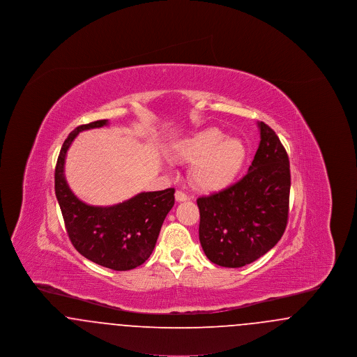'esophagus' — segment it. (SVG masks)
Instances as JSON below:
<instances>
[{
  "instance_id": "1",
  "label": "esophagus",
  "mask_w": 357,
  "mask_h": 357,
  "mask_svg": "<svg viewBox=\"0 0 357 357\" xmlns=\"http://www.w3.org/2000/svg\"><path fill=\"white\" fill-rule=\"evenodd\" d=\"M175 199H176V202H186L187 199H188V197H187L185 192H182V191H176V192H175Z\"/></svg>"
}]
</instances>
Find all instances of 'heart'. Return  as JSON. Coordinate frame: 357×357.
<instances>
[{"label":"heart","instance_id":"heart-1","mask_svg":"<svg viewBox=\"0 0 357 357\" xmlns=\"http://www.w3.org/2000/svg\"><path fill=\"white\" fill-rule=\"evenodd\" d=\"M178 156L194 162L190 176L199 190L218 191L229 186L242 170L248 149L238 136H226L221 130L210 127L183 140Z\"/></svg>","mask_w":357,"mask_h":357}]
</instances>
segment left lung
<instances>
[{
    "mask_svg": "<svg viewBox=\"0 0 357 357\" xmlns=\"http://www.w3.org/2000/svg\"><path fill=\"white\" fill-rule=\"evenodd\" d=\"M258 127L261 142L248 174L197 199L204 255L225 268L245 266L268 253L288 223V153L268 124L259 121Z\"/></svg>",
    "mask_w": 357,
    "mask_h": 357,
    "instance_id": "1",
    "label": "left lung"
}]
</instances>
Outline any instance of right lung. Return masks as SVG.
I'll list each match as a JSON object with an SVG mask.
<instances>
[{"instance_id":"obj_1","label":"right lung","mask_w":357,"mask_h":357,"mask_svg":"<svg viewBox=\"0 0 357 357\" xmlns=\"http://www.w3.org/2000/svg\"><path fill=\"white\" fill-rule=\"evenodd\" d=\"M96 120L75 128L66 139L54 170V192L69 239L89 261L112 271H131L149 259L175 198L174 188L140 192L114 206H89L69 188L64 176L66 155L79 132L107 126Z\"/></svg>"}]
</instances>
